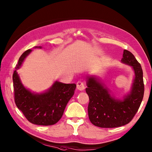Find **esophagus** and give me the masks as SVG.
Here are the masks:
<instances>
[{"instance_id":"34e87169","label":"esophagus","mask_w":152,"mask_h":152,"mask_svg":"<svg viewBox=\"0 0 152 152\" xmlns=\"http://www.w3.org/2000/svg\"><path fill=\"white\" fill-rule=\"evenodd\" d=\"M77 86V89L80 90V91H83L85 89V84L82 81H78L76 83Z\"/></svg>"}]
</instances>
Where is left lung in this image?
Wrapping results in <instances>:
<instances>
[{"label": "left lung", "mask_w": 152, "mask_h": 152, "mask_svg": "<svg viewBox=\"0 0 152 152\" xmlns=\"http://www.w3.org/2000/svg\"><path fill=\"white\" fill-rule=\"evenodd\" d=\"M121 62L131 66L134 73L130 90L121 99L111 94L97 76H87L86 91L89 98L88 115L90 121L96 127L114 128L129 124L142 101L144 86L140 64L133 53L126 50Z\"/></svg>", "instance_id": "8db88e82"}]
</instances>
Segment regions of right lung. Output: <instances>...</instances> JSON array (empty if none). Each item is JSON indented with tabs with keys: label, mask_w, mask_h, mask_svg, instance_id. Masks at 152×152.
Instances as JSON below:
<instances>
[{
	"label": "right lung",
	"mask_w": 152,
	"mask_h": 152,
	"mask_svg": "<svg viewBox=\"0 0 152 152\" xmlns=\"http://www.w3.org/2000/svg\"><path fill=\"white\" fill-rule=\"evenodd\" d=\"M34 48L41 49L42 47ZM32 51L29 49L21 55L13 74L15 104L32 124L46 126L54 125L62 117L67 103L74 95L76 85L55 81L49 89L40 93L27 88L22 83L17 70Z\"/></svg>",
	"instance_id": "1"
}]
</instances>
